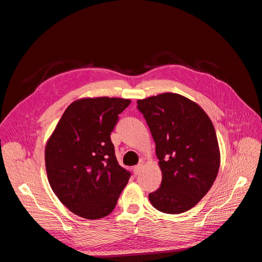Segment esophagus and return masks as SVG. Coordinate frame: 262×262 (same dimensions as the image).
<instances>
[{
	"label": "esophagus",
	"instance_id": "obj_1",
	"mask_svg": "<svg viewBox=\"0 0 262 262\" xmlns=\"http://www.w3.org/2000/svg\"><path fill=\"white\" fill-rule=\"evenodd\" d=\"M141 170H142V165H141V164H140V165H137V166H134V167H133V173H134V175H136V176L139 175V173L141 172Z\"/></svg>",
	"mask_w": 262,
	"mask_h": 262
}]
</instances>
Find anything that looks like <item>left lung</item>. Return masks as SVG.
<instances>
[{"instance_id": "8db88e82", "label": "left lung", "mask_w": 262, "mask_h": 262, "mask_svg": "<svg viewBox=\"0 0 262 262\" xmlns=\"http://www.w3.org/2000/svg\"><path fill=\"white\" fill-rule=\"evenodd\" d=\"M155 142L162 184L148 194L164 213H184L208 193L215 180L220 147L204 110L189 98L164 93L137 101Z\"/></svg>"}]
</instances>
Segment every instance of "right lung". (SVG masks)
Here are the masks:
<instances>
[{
	"instance_id": "obj_1",
	"label": "right lung",
	"mask_w": 262,
	"mask_h": 262,
	"mask_svg": "<svg viewBox=\"0 0 262 262\" xmlns=\"http://www.w3.org/2000/svg\"><path fill=\"white\" fill-rule=\"evenodd\" d=\"M124 98H81L62 115L46 144L49 184L76 215L97 220L113 212L131 173L118 164L110 140Z\"/></svg>"
}]
</instances>
